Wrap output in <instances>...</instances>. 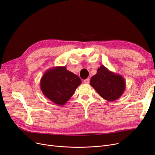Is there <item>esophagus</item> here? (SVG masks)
I'll return each instance as SVG.
<instances>
[{"label": "esophagus", "instance_id": "1", "mask_svg": "<svg viewBox=\"0 0 155 155\" xmlns=\"http://www.w3.org/2000/svg\"><path fill=\"white\" fill-rule=\"evenodd\" d=\"M84 83L85 84H88V83H90V79H89V78H87V79H84Z\"/></svg>", "mask_w": 155, "mask_h": 155}]
</instances>
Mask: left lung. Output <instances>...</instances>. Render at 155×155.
<instances>
[{
    "label": "left lung",
    "mask_w": 155,
    "mask_h": 155,
    "mask_svg": "<svg viewBox=\"0 0 155 155\" xmlns=\"http://www.w3.org/2000/svg\"><path fill=\"white\" fill-rule=\"evenodd\" d=\"M90 85L101 97L109 102L118 99L126 88L125 79L123 76L110 71L103 65L91 78Z\"/></svg>",
    "instance_id": "obj_1"
}]
</instances>
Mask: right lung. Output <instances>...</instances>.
Segmentation results:
<instances>
[{
	"mask_svg": "<svg viewBox=\"0 0 155 155\" xmlns=\"http://www.w3.org/2000/svg\"><path fill=\"white\" fill-rule=\"evenodd\" d=\"M81 80L64 67L47 70L41 79L40 87L44 95L58 106H64L74 94Z\"/></svg>",
	"mask_w": 155,
	"mask_h": 155,
	"instance_id": "right-lung-1",
	"label": "right lung"
}]
</instances>
